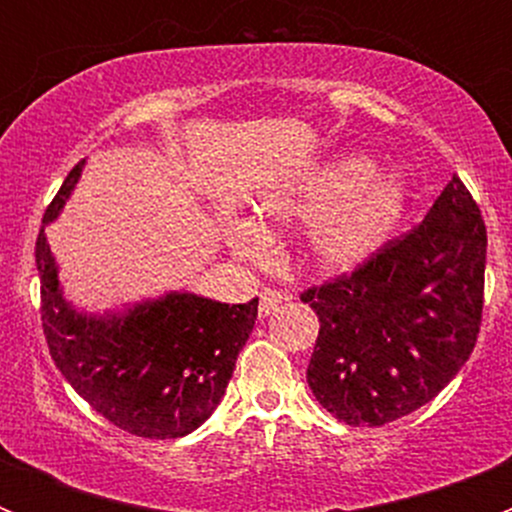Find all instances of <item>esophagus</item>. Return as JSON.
<instances>
[{
	"label": "esophagus",
	"instance_id": "obj_1",
	"mask_svg": "<svg viewBox=\"0 0 512 512\" xmlns=\"http://www.w3.org/2000/svg\"><path fill=\"white\" fill-rule=\"evenodd\" d=\"M284 300H287V297H284L282 292H274V289H264V292L259 295V315H261V318H269L271 312L277 310V307L282 305Z\"/></svg>",
	"mask_w": 512,
	"mask_h": 512
}]
</instances>
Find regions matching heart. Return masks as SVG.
<instances>
[{
    "label": "heart",
    "mask_w": 512,
    "mask_h": 512,
    "mask_svg": "<svg viewBox=\"0 0 512 512\" xmlns=\"http://www.w3.org/2000/svg\"><path fill=\"white\" fill-rule=\"evenodd\" d=\"M410 207V184L400 171H377L374 158L343 153L266 189L259 215L235 220L230 238L246 259H259L266 228L310 223L305 261L318 274H351L387 248Z\"/></svg>",
    "instance_id": "obj_1"
}]
</instances>
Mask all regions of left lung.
<instances>
[{
    "instance_id": "obj_1",
    "label": "left lung",
    "mask_w": 512,
    "mask_h": 512,
    "mask_svg": "<svg viewBox=\"0 0 512 512\" xmlns=\"http://www.w3.org/2000/svg\"><path fill=\"white\" fill-rule=\"evenodd\" d=\"M487 230L459 176L423 223L348 277L302 295L320 320L307 384L346 425H384L423 408L477 343Z\"/></svg>"
}]
</instances>
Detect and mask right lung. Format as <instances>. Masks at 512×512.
I'll use <instances>...</instances> for the list:
<instances>
[{"mask_svg":"<svg viewBox=\"0 0 512 512\" xmlns=\"http://www.w3.org/2000/svg\"><path fill=\"white\" fill-rule=\"evenodd\" d=\"M87 161L66 176L45 210L35 246L43 330L58 372L102 418L140 438H182L220 405L259 297L225 305L174 289L87 312L63 292L45 228L61 215Z\"/></svg>","mask_w":512,"mask_h":512,"instance_id":"right-lung-1","label":"right lung"}]
</instances>
